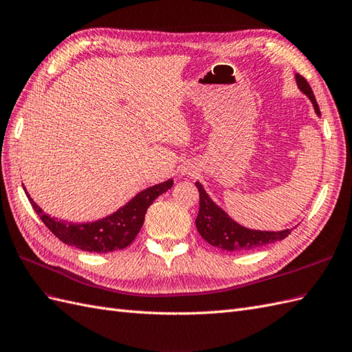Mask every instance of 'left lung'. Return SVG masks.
<instances>
[{"mask_svg":"<svg viewBox=\"0 0 352 352\" xmlns=\"http://www.w3.org/2000/svg\"><path fill=\"white\" fill-rule=\"evenodd\" d=\"M296 82L300 91L305 93L313 102L316 112L320 116L317 100L307 79L296 74ZM196 187L199 190V214L196 218V227L199 234L209 245L227 250V252H248V250L283 240L292 232V228L283 230V232H258V230L242 227L210 200L202 184L196 183Z\"/></svg>","mask_w":352,"mask_h":352,"instance_id":"obj_1","label":"left lung"}]
</instances>
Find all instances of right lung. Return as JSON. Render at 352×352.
I'll use <instances>...</instances> for the list:
<instances>
[{"label": "right lung", "instance_id": "1", "mask_svg": "<svg viewBox=\"0 0 352 352\" xmlns=\"http://www.w3.org/2000/svg\"><path fill=\"white\" fill-rule=\"evenodd\" d=\"M173 184V179H168L162 184L148 187L142 193H138L133 200H129L124 208L116 210L115 214L98 219L96 223L87 224L65 223V221L52 218L43 212V209L34 202L28 192L25 193L38 217L43 219L45 227L58 240H62L66 245L85 250V252L104 254L116 249H124L133 243V240L143 227L148 206L155 202L156 197L168 192Z\"/></svg>", "mask_w": 352, "mask_h": 352}]
</instances>
